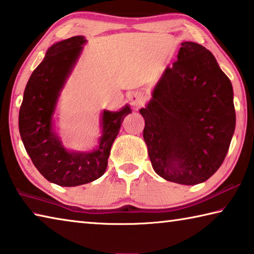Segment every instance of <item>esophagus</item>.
<instances>
[{
  "instance_id": "esophagus-1",
  "label": "esophagus",
  "mask_w": 254,
  "mask_h": 254,
  "mask_svg": "<svg viewBox=\"0 0 254 254\" xmlns=\"http://www.w3.org/2000/svg\"><path fill=\"white\" fill-rule=\"evenodd\" d=\"M128 99H129L130 105L134 108H139L140 106H143L144 103L143 94L139 92H132L129 97H128Z\"/></svg>"
}]
</instances>
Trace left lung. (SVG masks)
<instances>
[{"label":"left lung","mask_w":254,"mask_h":254,"mask_svg":"<svg viewBox=\"0 0 254 254\" xmlns=\"http://www.w3.org/2000/svg\"><path fill=\"white\" fill-rule=\"evenodd\" d=\"M139 112L149 160L160 177L198 185L222 165L235 129L233 88L203 46L181 44L178 60Z\"/></svg>","instance_id":"left-lung-1"}]
</instances>
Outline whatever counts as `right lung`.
Here are the masks:
<instances>
[{"label":"right lung","instance_id":"right-lung-1","mask_svg":"<svg viewBox=\"0 0 254 254\" xmlns=\"http://www.w3.org/2000/svg\"><path fill=\"white\" fill-rule=\"evenodd\" d=\"M75 36L53 45L27 83L19 112V130L27 153L45 179L62 187L97 180L105 173L111 145L129 106L117 112L103 111L99 147L90 153L68 152L53 130V114L62 88L85 44Z\"/></svg>","mask_w":254,"mask_h":254}]
</instances>
